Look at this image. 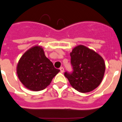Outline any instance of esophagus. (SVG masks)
<instances>
[{
  "label": "esophagus",
  "instance_id": "34e87169",
  "mask_svg": "<svg viewBox=\"0 0 122 122\" xmlns=\"http://www.w3.org/2000/svg\"><path fill=\"white\" fill-rule=\"evenodd\" d=\"M64 68H63V67H60V72H61V73L63 72H64Z\"/></svg>",
  "mask_w": 122,
  "mask_h": 122
}]
</instances>
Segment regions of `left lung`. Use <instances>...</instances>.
<instances>
[{"instance_id":"8db88e82","label":"left lung","mask_w":122,"mask_h":122,"mask_svg":"<svg viewBox=\"0 0 122 122\" xmlns=\"http://www.w3.org/2000/svg\"><path fill=\"white\" fill-rule=\"evenodd\" d=\"M74 71L64 73L70 84L81 93L93 91L102 81L105 72L104 59L93 50L82 45L76 46L70 53Z\"/></svg>"}]
</instances>
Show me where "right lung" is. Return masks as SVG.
<instances>
[{
	"mask_svg": "<svg viewBox=\"0 0 122 122\" xmlns=\"http://www.w3.org/2000/svg\"><path fill=\"white\" fill-rule=\"evenodd\" d=\"M60 71L45 56L42 46L35 45L20 58L16 66L19 80L26 88L38 92L45 89Z\"/></svg>",
	"mask_w": 122,
	"mask_h": 122,
	"instance_id": "right-lung-1",
	"label": "right lung"
}]
</instances>
